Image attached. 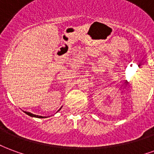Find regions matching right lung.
<instances>
[{
  "label": "right lung",
  "instance_id": "obj_1",
  "mask_svg": "<svg viewBox=\"0 0 154 154\" xmlns=\"http://www.w3.org/2000/svg\"><path fill=\"white\" fill-rule=\"evenodd\" d=\"M61 110V109H60ZM25 114H27L28 116H31V117H35V118H44V116H36V115H34V114L30 113V112H27V111H25Z\"/></svg>",
  "mask_w": 154,
  "mask_h": 154
}]
</instances>
